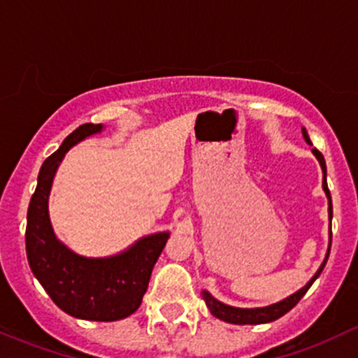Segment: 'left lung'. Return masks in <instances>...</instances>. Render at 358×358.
I'll return each mask as SVG.
<instances>
[{"label": "left lung", "mask_w": 358, "mask_h": 358, "mask_svg": "<svg viewBox=\"0 0 358 358\" xmlns=\"http://www.w3.org/2000/svg\"><path fill=\"white\" fill-rule=\"evenodd\" d=\"M303 138H305V141L310 143V138H308V134H307V131H305V129H303ZM310 145H312V143H310ZM312 152H314L317 160H319L320 167H322V172H324L322 187H324V191H326L327 198H329V219H333V203H331V193H329V187H327V180H326V160H324L322 153H320L319 150L314 148ZM329 250H327V255H326V260H324V264L320 265V268L315 272L314 278H312L310 281L307 282V286H303V288H301L300 291H296V293L291 294V296L286 298V300L279 301V303H274V305H271V307H264V308H236V307H229V305L220 303V301H217L215 298H212L208 293H206V291H203V300H205L206 307L210 308V312H212V314L215 315L217 319L226 320V322H231V324H265V322H272V320H275V319H279V317L288 314L291 308H293L294 305H296L298 301L303 298V294L307 293L308 288H310L312 282H314L315 279L320 275V272H322L324 265H326V262H327V257H329Z\"/></svg>", "instance_id": "obj_1"}]
</instances>
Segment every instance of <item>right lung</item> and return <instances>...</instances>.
<instances>
[{"instance_id":"1","label":"right lung","mask_w":358,"mask_h":358,"mask_svg":"<svg viewBox=\"0 0 358 358\" xmlns=\"http://www.w3.org/2000/svg\"><path fill=\"white\" fill-rule=\"evenodd\" d=\"M99 131L101 124L80 125L44 160L27 210L25 248L32 274L62 310L77 319L112 322L139 308L169 233L139 239L127 252L110 259H84L55 238L48 194L58 164L76 143Z\"/></svg>"}]
</instances>
